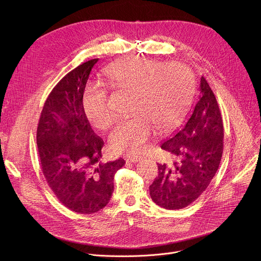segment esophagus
Instances as JSON below:
<instances>
[{
  "label": "esophagus",
  "instance_id": "34e87169",
  "mask_svg": "<svg viewBox=\"0 0 261 261\" xmlns=\"http://www.w3.org/2000/svg\"><path fill=\"white\" fill-rule=\"evenodd\" d=\"M142 159V157L140 156H135V155H126L125 156V160L127 162H137V161H140Z\"/></svg>",
  "mask_w": 261,
  "mask_h": 261
}]
</instances>
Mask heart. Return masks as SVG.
I'll return each mask as SVG.
<instances>
[{
  "instance_id": "b5f03b06",
  "label": "heart",
  "mask_w": 261,
  "mask_h": 261,
  "mask_svg": "<svg viewBox=\"0 0 261 261\" xmlns=\"http://www.w3.org/2000/svg\"><path fill=\"white\" fill-rule=\"evenodd\" d=\"M104 77L110 89L132 94L130 104L134 117L120 122L109 136L110 150L118 154L143 153L153 136L151 126L160 131L168 130L191 103L192 73L179 63L163 64L134 56L110 65L104 71ZM83 103L96 128L105 130L113 124L114 116L104 88H88Z\"/></svg>"
}]
</instances>
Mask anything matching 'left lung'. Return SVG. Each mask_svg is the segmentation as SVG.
<instances>
[{"mask_svg": "<svg viewBox=\"0 0 261 261\" xmlns=\"http://www.w3.org/2000/svg\"><path fill=\"white\" fill-rule=\"evenodd\" d=\"M223 130L216 97L202 76L200 95L190 118L161 145L174 161L158 164V176L150 186L156 204L166 210L184 208L205 191L221 162Z\"/></svg>", "mask_w": 261, "mask_h": 261, "instance_id": "obj_1", "label": "left lung"}]
</instances>
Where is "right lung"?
Instances as JSON below:
<instances>
[{"label": "right lung", "instance_id": "right-lung-1", "mask_svg": "<svg viewBox=\"0 0 261 261\" xmlns=\"http://www.w3.org/2000/svg\"><path fill=\"white\" fill-rule=\"evenodd\" d=\"M98 59L70 71L47 97L37 128V146L44 177L69 210L94 214L114 192V176L124 159L101 163L103 140L93 131L83 98Z\"/></svg>", "mask_w": 261, "mask_h": 261}]
</instances>
